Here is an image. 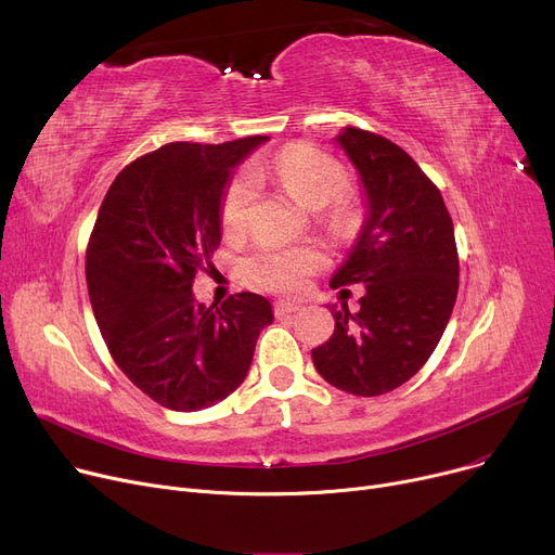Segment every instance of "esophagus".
Returning <instances> with one entry per match:
<instances>
[{"mask_svg":"<svg viewBox=\"0 0 555 555\" xmlns=\"http://www.w3.org/2000/svg\"><path fill=\"white\" fill-rule=\"evenodd\" d=\"M297 310H301V306H299V304H293V301H276V304H274V312H276L279 317L293 314V312H297Z\"/></svg>","mask_w":555,"mask_h":555,"instance_id":"1","label":"esophagus"}]
</instances>
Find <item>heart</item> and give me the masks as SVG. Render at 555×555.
I'll use <instances>...</instances> for the list:
<instances>
[{"label":"heart","instance_id":"1","mask_svg":"<svg viewBox=\"0 0 555 555\" xmlns=\"http://www.w3.org/2000/svg\"><path fill=\"white\" fill-rule=\"evenodd\" d=\"M272 168L283 186L304 207L322 209L346 189V170L331 155L308 149V145H289L274 164H256L241 168L229 182L220 220L227 233H238L245 222L251 202L258 193V172ZM322 266V254L314 247H266L247 260V274L258 285L283 295H297L304 289L308 274Z\"/></svg>","mask_w":555,"mask_h":555}]
</instances>
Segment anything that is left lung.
I'll use <instances>...</instances> for the list:
<instances>
[{"instance_id":"left-lung-1","label":"left lung","mask_w":555,"mask_h":555,"mask_svg":"<svg viewBox=\"0 0 555 555\" xmlns=\"http://www.w3.org/2000/svg\"><path fill=\"white\" fill-rule=\"evenodd\" d=\"M335 143L358 172L366 214L331 287L360 283L364 297L358 312L328 306L335 333L312 348V362L333 387L371 398L414 377L441 341L459 256L441 191L400 145L358 128Z\"/></svg>"}]
</instances>
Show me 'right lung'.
I'll return each instance as SVG.
<instances>
[{"label": "right lung", "mask_w": 555, "mask_h": 555, "mask_svg": "<svg viewBox=\"0 0 555 555\" xmlns=\"http://www.w3.org/2000/svg\"><path fill=\"white\" fill-rule=\"evenodd\" d=\"M268 137L175 141L112 182L87 247L85 276L101 335L132 385L172 412H199L236 391L272 304L254 293L218 308L193 295L222 238L233 168Z\"/></svg>", "instance_id": "add662e5"}]
</instances>
